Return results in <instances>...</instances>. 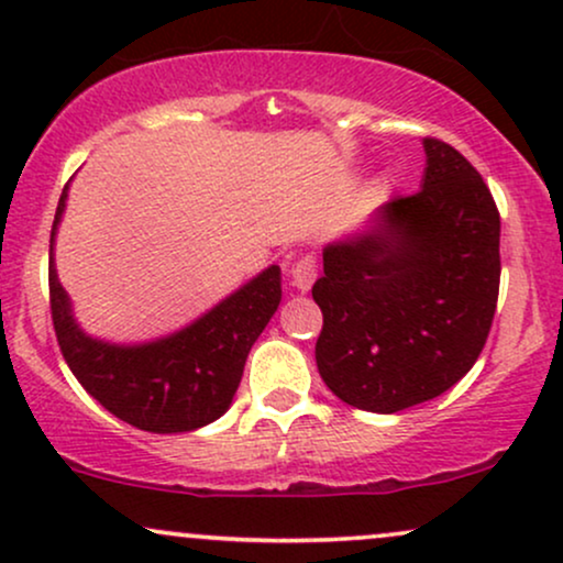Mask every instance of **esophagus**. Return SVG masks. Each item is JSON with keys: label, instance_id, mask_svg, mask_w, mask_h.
<instances>
[{"label": "esophagus", "instance_id": "esophagus-1", "mask_svg": "<svg viewBox=\"0 0 563 563\" xmlns=\"http://www.w3.org/2000/svg\"><path fill=\"white\" fill-rule=\"evenodd\" d=\"M289 276H292V287L300 289V292H308L310 287H313L316 276H318V263L313 255H302V258H297L292 263V268H289Z\"/></svg>", "mask_w": 563, "mask_h": 563}]
</instances>
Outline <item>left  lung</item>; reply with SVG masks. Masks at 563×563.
<instances>
[{"label":"left lung","mask_w":563,"mask_h":563,"mask_svg":"<svg viewBox=\"0 0 563 563\" xmlns=\"http://www.w3.org/2000/svg\"><path fill=\"white\" fill-rule=\"evenodd\" d=\"M422 190L388 200L363 232L323 247L316 363L346 405L394 415L441 397L494 323L501 219L473 164L426 137Z\"/></svg>","instance_id":"left-lung-1"}]
</instances>
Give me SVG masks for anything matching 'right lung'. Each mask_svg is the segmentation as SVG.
Segmentation results:
<instances>
[{
    "label": "right lung",
    "mask_w": 563,
    "mask_h": 563,
    "mask_svg": "<svg viewBox=\"0 0 563 563\" xmlns=\"http://www.w3.org/2000/svg\"><path fill=\"white\" fill-rule=\"evenodd\" d=\"M54 213L48 297L57 342L80 386L117 418L148 433H187L219 420L232 405L250 346L282 302V268L268 266L175 334L117 344L86 334L54 266V240L67 206Z\"/></svg>",
    "instance_id": "obj_1"
}]
</instances>
